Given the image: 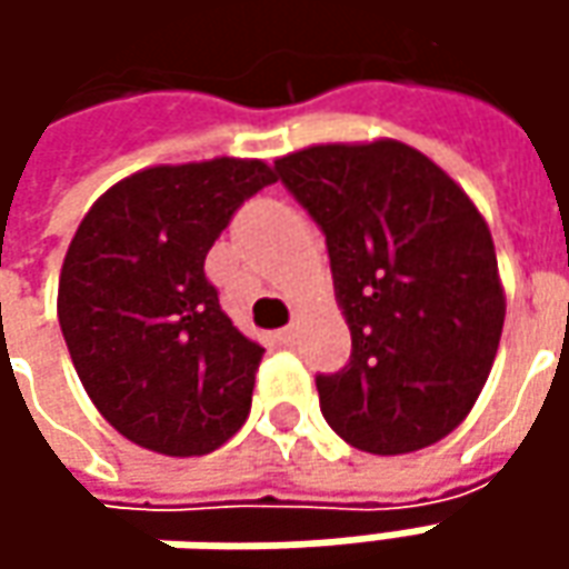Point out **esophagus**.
I'll list each match as a JSON object with an SVG mask.
<instances>
[{
	"label": "esophagus",
	"mask_w": 569,
	"mask_h": 569,
	"mask_svg": "<svg viewBox=\"0 0 569 569\" xmlns=\"http://www.w3.org/2000/svg\"><path fill=\"white\" fill-rule=\"evenodd\" d=\"M274 339L281 341V345H295L297 332L291 329V326H288V329H278V332H274Z\"/></svg>",
	"instance_id": "esophagus-1"
}]
</instances>
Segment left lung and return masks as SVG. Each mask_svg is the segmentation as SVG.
Instances as JSON below:
<instances>
[{"label": "left lung", "instance_id": "8db88e82", "mask_svg": "<svg viewBox=\"0 0 569 569\" xmlns=\"http://www.w3.org/2000/svg\"><path fill=\"white\" fill-rule=\"evenodd\" d=\"M326 233L351 361L317 377L351 447L402 456L462 425L491 373L507 297L466 189L396 139L310 144L274 161Z\"/></svg>", "mask_w": 569, "mask_h": 569}]
</instances>
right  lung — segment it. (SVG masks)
<instances>
[{"instance_id": "right-lung-1", "label": "right lung", "mask_w": 569, "mask_h": 569, "mask_svg": "<svg viewBox=\"0 0 569 569\" xmlns=\"http://www.w3.org/2000/svg\"><path fill=\"white\" fill-rule=\"evenodd\" d=\"M274 180L252 158L144 167L81 218L56 310L78 380L126 440L206 456L247 421L266 348L221 310L206 256Z\"/></svg>"}]
</instances>
